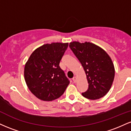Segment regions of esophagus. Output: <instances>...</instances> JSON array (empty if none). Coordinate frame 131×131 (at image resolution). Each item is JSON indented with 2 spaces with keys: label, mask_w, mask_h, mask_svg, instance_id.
I'll return each mask as SVG.
<instances>
[{
  "label": "esophagus",
  "mask_w": 131,
  "mask_h": 131,
  "mask_svg": "<svg viewBox=\"0 0 131 131\" xmlns=\"http://www.w3.org/2000/svg\"><path fill=\"white\" fill-rule=\"evenodd\" d=\"M76 81H77V78H76V76H74V77L73 78V81L75 83V82H76Z\"/></svg>",
  "instance_id": "obj_1"
}]
</instances>
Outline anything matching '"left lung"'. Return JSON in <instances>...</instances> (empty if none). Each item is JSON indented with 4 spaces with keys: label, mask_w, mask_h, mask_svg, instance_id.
<instances>
[{
    "label": "left lung",
    "mask_w": 131,
    "mask_h": 131,
    "mask_svg": "<svg viewBox=\"0 0 131 131\" xmlns=\"http://www.w3.org/2000/svg\"><path fill=\"white\" fill-rule=\"evenodd\" d=\"M70 47L86 74L88 89L82 95L91 100L103 97L108 92L115 78V67L110 57L101 47L89 42H72Z\"/></svg>",
    "instance_id": "1"
}]
</instances>
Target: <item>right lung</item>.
<instances>
[{"label":"right lung","instance_id":"1","mask_svg":"<svg viewBox=\"0 0 131 131\" xmlns=\"http://www.w3.org/2000/svg\"><path fill=\"white\" fill-rule=\"evenodd\" d=\"M68 43H46L36 49L25 64L27 86L37 98L52 101L59 98L70 84L59 64Z\"/></svg>","mask_w":131,"mask_h":131}]
</instances>
